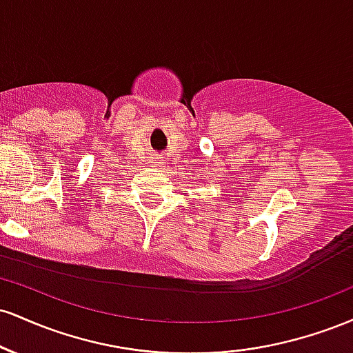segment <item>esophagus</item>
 <instances>
[{"instance_id":"esophagus-1","label":"esophagus","mask_w":353,"mask_h":353,"mask_svg":"<svg viewBox=\"0 0 353 353\" xmlns=\"http://www.w3.org/2000/svg\"><path fill=\"white\" fill-rule=\"evenodd\" d=\"M149 163H151V164H149V165H151V168H164V164H165V161L163 159V157H152V159L151 161H149Z\"/></svg>"}]
</instances>
